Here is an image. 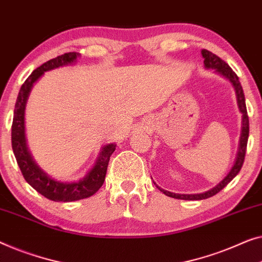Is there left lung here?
I'll list each match as a JSON object with an SVG mask.
<instances>
[{
	"mask_svg": "<svg viewBox=\"0 0 262 262\" xmlns=\"http://www.w3.org/2000/svg\"><path fill=\"white\" fill-rule=\"evenodd\" d=\"M202 55L204 58V66L207 68H213L216 72H219L220 74H222L223 77H226L228 80L232 82L235 91H236V97H237V104L238 108L242 115H244V119H242V134L240 138V146H238V152H237V158L236 162H235L234 166L230 170V172L225 177V180L220 182V183L214 187L210 190H208L203 194H192V195H183V194H173V192L163 190L159 187H157L159 190L163 191V194H165L169 197H173V199L177 200H204L209 199V197L214 196L222 190L223 188L227 187V184L229 183L233 178L240 172V170L244 165L245 162V156L246 151H247V142H248V136H249V119L247 115V107H246V100H245V94L244 90H242V86L240 84V80H238V77L236 73L229 67L228 63H226L222 59H220L217 55H215L214 53H211L207 49H202Z\"/></svg>",
	"mask_w": 262,
	"mask_h": 262,
	"instance_id": "obj_1",
	"label": "left lung"
}]
</instances>
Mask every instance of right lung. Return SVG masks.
Here are the masks:
<instances>
[{"label": "right lung", "instance_id": "1", "mask_svg": "<svg viewBox=\"0 0 262 262\" xmlns=\"http://www.w3.org/2000/svg\"><path fill=\"white\" fill-rule=\"evenodd\" d=\"M78 56L79 53L77 52L65 53V54L51 59L33 71V73L24 82L18 92L14 110L13 125H11V146H13L15 158L25 180L39 194L55 202H72V201L82 200L96 194L104 184L110 157L116 150V144L105 145L92 170L82 180L72 182V183H62V182L52 180L35 164L28 152L25 137V107L33 84L45 72L54 70L60 66L70 65L75 61Z\"/></svg>", "mask_w": 262, "mask_h": 262}]
</instances>
